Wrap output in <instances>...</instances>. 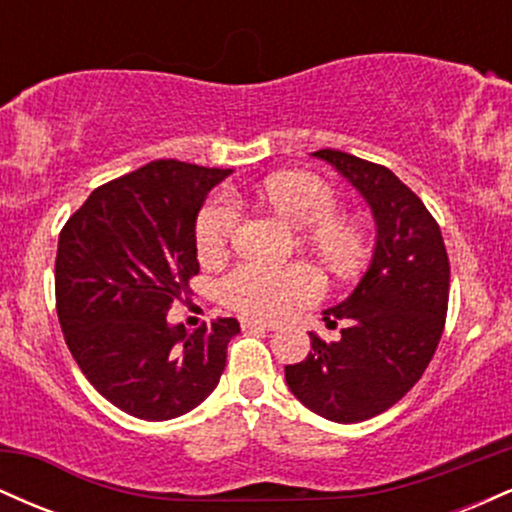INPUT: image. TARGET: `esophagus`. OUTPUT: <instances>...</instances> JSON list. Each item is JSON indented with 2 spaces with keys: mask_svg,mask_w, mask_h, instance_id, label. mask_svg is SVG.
I'll return each mask as SVG.
<instances>
[{
  "mask_svg": "<svg viewBox=\"0 0 512 512\" xmlns=\"http://www.w3.org/2000/svg\"><path fill=\"white\" fill-rule=\"evenodd\" d=\"M243 330L264 332V330H274V325L272 322H262V320H243Z\"/></svg>",
  "mask_w": 512,
  "mask_h": 512,
  "instance_id": "1",
  "label": "esophagus"
}]
</instances>
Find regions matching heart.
I'll list each match as a JSON object with an SVG mask.
<instances>
[{
	"label": "heart",
	"mask_w": 512,
	"mask_h": 512,
	"mask_svg": "<svg viewBox=\"0 0 512 512\" xmlns=\"http://www.w3.org/2000/svg\"><path fill=\"white\" fill-rule=\"evenodd\" d=\"M260 197L276 214L296 228L317 260L337 274H354L366 260V236L361 226L337 216V195L313 173H279L262 182ZM240 221V204L228 192H219L197 216L195 240L202 262H216L226 255ZM221 301L240 315L281 317L293 305L313 301L320 293V279L308 264L262 267L240 264L219 286Z\"/></svg>",
	"instance_id": "obj_1"
}]
</instances>
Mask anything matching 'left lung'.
<instances>
[{
    "instance_id": "left-lung-1",
    "label": "left lung",
    "mask_w": 512,
    "mask_h": 512,
    "mask_svg": "<svg viewBox=\"0 0 512 512\" xmlns=\"http://www.w3.org/2000/svg\"><path fill=\"white\" fill-rule=\"evenodd\" d=\"M361 192L375 219L368 272L346 301L327 308L337 342L310 332V354L286 366V385L322 419L358 424L397 404L436 354L448 315L450 262L440 226L419 197L378 163L337 149L313 154Z\"/></svg>"
}]
</instances>
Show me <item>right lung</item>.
Returning <instances> with one entry per match:
<instances>
[{
    "instance_id": "right-lung-1",
    "label": "right lung",
    "mask_w": 512,
    "mask_h": 512,
    "mask_svg": "<svg viewBox=\"0 0 512 512\" xmlns=\"http://www.w3.org/2000/svg\"><path fill=\"white\" fill-rule=\"evenodd\" d=\"M226 175L228 168L151 161L96 187L64 223L55 260L64 342L88 383L129 416L187 414L226 368L236 317L195 332L166 320L199 274L197 214Z\"/></svg>"
}]
</instances>
